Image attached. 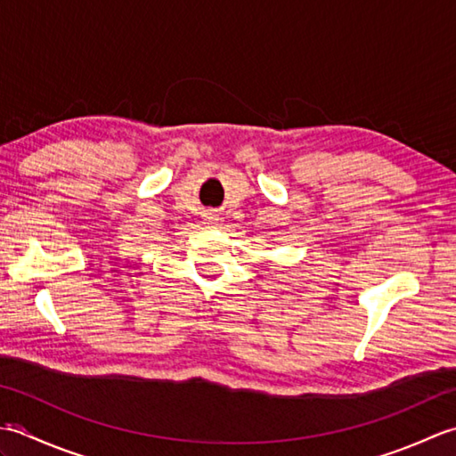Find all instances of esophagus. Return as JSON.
<instances>
[{"instance_id":"esophagus-1","label":"esophagus","mask_w":456,"mask_h":456,"mask_svg":"<svg viewBox=\"0 0 456 456\" xmlns=\"http://www.w3.org/2000/svg\"><path fill=\"white\" fill-rule=\"evenodd\" d=\"M208 219H213V217H208Z\"/></svg>"}]
</instances>
